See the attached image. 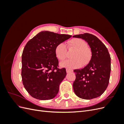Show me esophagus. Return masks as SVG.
<instances>
[{
	"instance_id": "obj_1",
	"label": "esophagus",
	"mask_w": 124,
	"mask_h": 124,
	"mask_svg": "<svg viewBox=\"0 0 124 124\" xmlns=\"http://www.w3.org/2000/svg\"><path fill=\"white\" fill-rule=\"evenodd\" d=\"M66 72L67 73H70V72H72L73 70H71V69H66Z\"/></svg>"
}]
</instances>
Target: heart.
I'll return each mask as SVG.
<instances>
[{
    "label": "heart",
    "mask_w": 124,
    "mask_h": 124,
    "mask_svg": "<svg viewBox=\"0 0 124 124\" xmlns=\"http://www.w3.org/2000/svg\"><path fill=\"white\" fill-rule=\"evenodd\" d=\"M71 47L76 51L72 55L73 59H68L62 62L61 66L68 68H78L82 65H86L91 58V52L87 47V43L80 38H74L70 42ZM55 53L59 61L65 60L67 56V48L65 43H60L55 47Z\"/></svg>",
    "instance_id": "1"
}]
</instances>
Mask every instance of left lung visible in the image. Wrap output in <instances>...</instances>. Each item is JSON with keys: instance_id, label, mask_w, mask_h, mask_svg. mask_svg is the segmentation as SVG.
I'll return each instance as SVG.
<instances>
[{"instance_id": "1", "label": "left lung", "mask_w": 124, "mask_h": 124, "mask_svg": "<svg viewBox=\"0 0 124 124\" xmlns=\"http://www.w3.org/2000/svg\"><path fill=\"white\" fill-rule=\"evenodd\" d=\"M91 48L92 58L81 69L74 70L76 78L73 84L74 92L79 98L92 99L100 96L107 89L110 77L111 57L105 45L95 36L88 33L77 35Z\"/></svg>"}]
</instances>
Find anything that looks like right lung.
Listing matches in <instances>:
<instances>
[{
	"mask_svg": "<svg viewBox=\"0 0 124 124\" xmlns=\"http://www.w3.org/2000/svg\"><path fill=\"white\" fill-rule=\"evenodd\" d=\"M71 35L48 31L38 33L26 44L22 55V78L26 91L39 100L54 98L66 76V69H59L55 50Z\"/></svg>",
	"mask_w": 124,
	"mask_h": 124,
	"instance_id": "1",
	"label": "right lung"
}]
</instances>
